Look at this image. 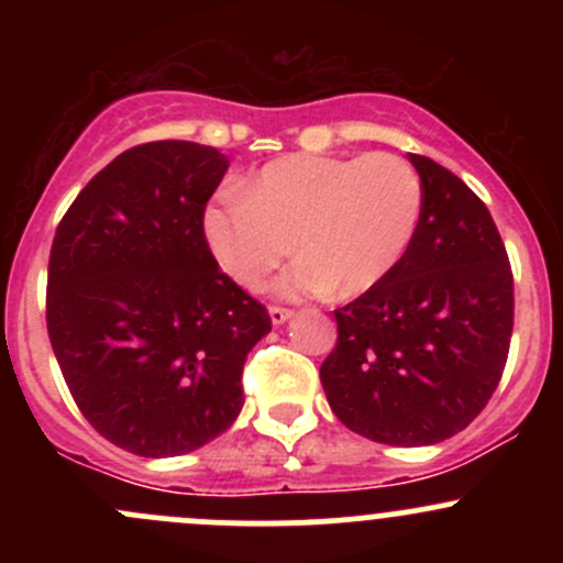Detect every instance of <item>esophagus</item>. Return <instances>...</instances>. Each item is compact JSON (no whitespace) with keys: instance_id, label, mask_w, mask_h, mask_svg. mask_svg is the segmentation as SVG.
<instances>
[{"instance_id":"esophagus-1","label":"esophagus","mask_w":563,"mask_h":563,"mask_svg":"<svg viewBox=\"0 0 563 563\" xmlns=\"http://www.w3.org/2000/svg\"><path fill=\"white\" fill-rule=\"evenodd\" d=\"M291 316L294 313L288 308H269V318H272V323H275V327H283V323H286Z\"/></svg>"}]
</instances>
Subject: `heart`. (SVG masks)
<instances>
[{
    "label": "heart",
    "mask_w": 563,
    "mask_h": 563,
    "mask_svg": "<svg viewBox=\"0 0 563 563\" xmlns=\"http://www.w3.org/2000/svg\"><path fill=\"white\" fill-rule=\"evenodd\" d=\"M422 209V176L400 155H286L250 176L242 196L209 203L203 236L220 269L250 291L297 245L302 255L272 286L277 297H356L406 258Z\"/></svg>",
    "instance_id": "1"
}]
</instances>
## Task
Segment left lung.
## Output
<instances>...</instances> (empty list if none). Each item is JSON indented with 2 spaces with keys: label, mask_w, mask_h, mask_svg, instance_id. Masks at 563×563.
<instances>
[{
  "label": "left lung",
  "mask_w": 563,
  "mask_h": 563,
  "mask_svg": "<svg viewBox=\"0 0 563 563\" xmlns=\"http://www.w3.org/2000/svg\"><path fill=\"white\" fill-rule=\"evenodd\" d=\"M424 209L406 258L334 310L321 365L334 417L378 444L428 446L468 428L501 382L512 266L485 203L435 161L408 155Z\"/></svg>",
  "instance_id": "8db88e82"
}]
</instances>
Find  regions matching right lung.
I'll return each instance as SVG.
<instances>
[{"label": "right lung", "mask_w": 563, "mask_h": 563, "mask_svg": "<svg viewBox=\"0 0 563 563\" xmlns=\"http://www.w3.org/2000/svg\"><path fill=\"white\" fill-rule=\"evenodd\" d=\"M225 172L214 146H133L78 192L51 245V349L87 422L133 455H185L225 433L247 354L272 332L203 236Z\"/></svg>", "instance_id": "add662e5"}]
</instances>
